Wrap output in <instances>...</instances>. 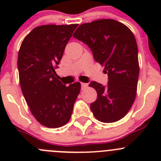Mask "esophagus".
<instances>
[{"label": "esophagus", "instance_id": "1", "mask_svg": "<svg viewBox=\"0 0 161 161\" xmlns=\"http://www.w3.org/2000/svg\"><path fill=\"white\" fill-rule=\"evenodd\" d=\"M81 86H82V90H84V89H86L87 86H88V85H87L86 83H83V82H81Z\"/></svg>", "mask_w": 161, "mask_h": 161}]
</instances>
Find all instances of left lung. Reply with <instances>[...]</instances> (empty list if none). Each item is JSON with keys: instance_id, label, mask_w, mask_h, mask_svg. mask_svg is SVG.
I'll list each match as a JSON object with an SVG mask.
<instances>
[{"instance_id": "8db88e82", "label": "left lung", "mask_w": 161, "mask_h": 161, "mask_svg": "<svg viewBox=\"0 0 161 161\" xmlns=\"http://www.w3.org/2000/svg\"><path fill=\"white\" fill-rule=\"evenodd\" d=\"M73 36L88 45L108 73L107 86L94 81L89 85L97 92L90 104L94 117L104 123L119 121L130 110L137 92L139 66L132 32L116 20L100 19L80 25Z\"/></svg>"}]
</instances>
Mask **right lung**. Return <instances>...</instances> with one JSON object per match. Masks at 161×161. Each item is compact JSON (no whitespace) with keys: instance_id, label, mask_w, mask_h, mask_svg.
<instances>
[{"instance_id":"1","label":"right lung","mask_w":161,"mask_h":161,"mask_svg":"<svg viewBox=\"0 0 161 161\" xmlns=\"http://www.w3.org/2000/svg\"><path fill=\"white\" fill-rule=\"evenodd\" d=\"M77 26H37L24 38L19 49L18 69L22 94L34 118L47 128L69 122L80 92V82L66 86L57 79L55 71Z\"/></svg>"}]
</instances>
